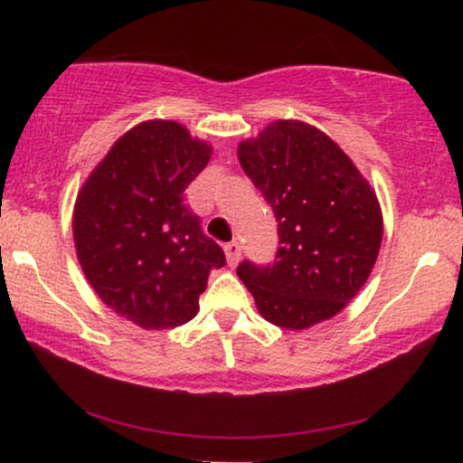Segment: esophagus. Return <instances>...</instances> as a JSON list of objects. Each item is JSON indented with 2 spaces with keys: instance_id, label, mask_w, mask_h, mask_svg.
I'll return each instance as SVG.
<instances>
[{
  "instance_id": "34e87169",
  "label": "esophagus",
  "mask_w": 463,
  "mask_h": 463,
  "mask_svg": "<svg viewBox=\"0 0 463 463\" xmlns=\"http://www.w3.org/2000/svg\"><path fill=\"white\" fill-rule=\"evenodd\" d=\"M240 255H242V246H240L236 240H233V242H230V244H225V257H227V263L232 265H238V261H240Z\"/></svg>"
}]
</instances>
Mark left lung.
Listing matches in <instances>:
<instances>
[{
    "label": "left lung",
    "mask_w": 463,
    "mask_h": 463,
    "mask_svg": "<svg viewBox=\"0 0 463 463\" xmlns=\"http://www.w3.org/2000/svg\"><path fill=\"white\" fill-rule=\"evenodd\" d=\"M238 160L274 208L280 236L274 263L238 268L259 314L288 331L337 316L382 249L375 189L331 137L301 119L271 122L238 145Z\"/></svg>",
    "instance_id": "obj_1"
}]
</instances>
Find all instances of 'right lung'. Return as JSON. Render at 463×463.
<instances>
[{"mask_svg": "<svg viewBox=\"0 0 463 463\" xmlns=\"http://www.w3.org/2000/svg\"><path fill=\"white\" fill-rule=\"evenodd\" d=\"M211 154L183 124L147 119L111 145L75 200L73 242L86 280L145 331L192 320L211 269L225 265L221 246L183 204Z\"/></svg>", "mask_w": 463, "mask_h": 463, "instance_id": "add662e5", "label": "right lung"}]
</instances>
